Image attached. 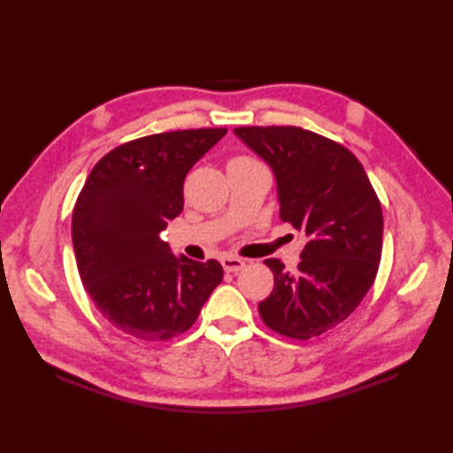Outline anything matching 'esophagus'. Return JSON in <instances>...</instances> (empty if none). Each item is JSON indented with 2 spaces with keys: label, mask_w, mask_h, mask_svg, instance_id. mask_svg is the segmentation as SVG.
I'll return each mask as SVG.
<instances>
[{
  "label": "esophagus",
  "mask_w": 453,
  "mask_h": 453,
  "mask_svg": "<svg viewBox=\"0 0 453 453\" xmlns=\"http://www.w3.org/2000/svg\"><path fill=\"white\" fill-rule=\"evenodd\" d=\"M221 266H224L226 273H239L245 266V261L237 257H224L221 258Z\"/></svg>",
  "instance_id": "obj_1"
}]
</instances>
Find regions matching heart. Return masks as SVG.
Here are the masks:
<instances>
[{
  "instance_id": "b5f03b06",
  "label": "heart",
  "mask_w": 453,
  "mask_h": 453,
  "mask_svg": "<svg viewBox=\"0 0 453 453\" xmlns=\"http://www.w3.org/2000/svg\"><path fill=\"white\" fill-rule=\"evenodd\" d=\"M232 161H251V157H247V156H237V157H234ZM229 161V163H232Z\"/></svg>"
}]
</instances>
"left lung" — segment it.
<instances>
[{
  "mask_svg": "<svg viewBox=\"0 0 453 453\" xmlns=\"http://www.w3.org/2000/svg\"><path fill=\"white\" fill-rule=\"evenodd\" d=\"M235 134L273 167L280 218L307 237L294 274L278 258L265 325L307 341L342 323L368 294L383 245L380 198L362 163L342 143L300 127H239Z\"/></svg>",
  "mask_w": 453,
  "mask_h": 453,
  "instance_id": "1",
  "label": "left lung"
}]
</instances>
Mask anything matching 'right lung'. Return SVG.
I'll return each instance as SVG.
<instances>
[{
    "instance_id": "obj_1",
    "label": "right lung",
    "mask_w": 453,
    "mask_h": 453,
    "mask_svg": "<svg viewBox=\"0 0 453 453\" xmlns=\"http://www.w3.org/2000/svg\"><path fill=\"white\" fill-rule=\"evenodd\" d=\"M227 128H192L124 142L89 173L72 216L85 292L119 331L169 341L188 331L224 278L214 258H177L159 234L182 211L188 169Z\"/></svg>"
}]
</instances>
